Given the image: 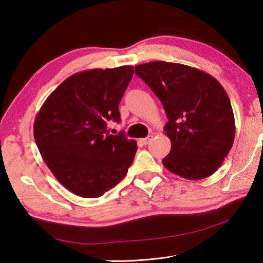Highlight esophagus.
I'll list each match as a JSON object with an SVG mask.
<instances>
[{"instance_id": "obj_1", "label": "esophagus", "mask_w": 263, "mask_h": 263, "mask_svg": "<svg viewBox=\"0 0 263 263\" xmlns=\"http://www.w3.org/2000/svg\"><path fill=\"white\" fill-rule=\"evenodd\" d=\"M153 138H154L153 135H150V136H148V137H146V138H142L140 141H141L144 145H148L149 142H150L151 140H153Z\"/></svg>"}]
</instances>
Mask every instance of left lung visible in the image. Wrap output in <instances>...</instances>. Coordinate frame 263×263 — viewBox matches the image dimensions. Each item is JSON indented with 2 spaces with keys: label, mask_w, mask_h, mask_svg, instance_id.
<instances>
[{
  "label": "left lung",
  "mask_w": 263,
  "mask_h": 263,
  "mask_svg": "<svg viewBox=\"0 0 263 263\" xmlns=\"http://www.w3.org/2000/svg\"><path fill=\"white\" fill-rule=\"evenodd\" d=\"M135 73L161 101L168 122L171 150L162 163L187 180H202L217 171L235 139V117L224 87L196 68L153 61Z\"/></svg>",
  "instance_id": "8db88e82"
}]
</instances>
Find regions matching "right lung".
<instances>
[{
  "instance_id": "obj_1",
  "label": "right lung",
  "mask_w": 263,
  "mask_h": 263,
  "mask_svg": "<svg viewBox=\"0 0 263 263\" xmlns=\"http://www.w3.org/2000/svg\"><path fill=\"white\" fill-rule=\"evenodd\" d=\"M133 74L132 66H122L70 76L35 117L34 137L45 163L78 196H102L133 163L136 141L106 128L107 121H121L118 104Z\"/></svg>"
}]
</instances>
